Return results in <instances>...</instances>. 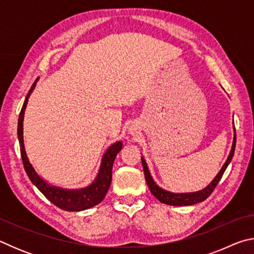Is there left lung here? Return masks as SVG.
I'll return each instance as SVG.
<instances>
[{"label": "left lung", "instance_id": "left-lung-1", "mask_svg": "<svg viewBox=\"0 0 254 254\" xmlns=\"http://www.w3.org/2000/svg\"><path fill=\"white\" fill-rule=\"evenodd\" d=\"M235 143H236V135H235V127H234V137H233V143H232V149L230 151L229 157H227L226 161L220 170V173L216 175L208 186H206L204 189L198 191L194 192H182V194H176V192H170L168 190H165L158 186V185L154 183V180L151 177V174H150L147 162H145L144 158L141 157V160H142V166H143V171H144V177L145 182H147L148 187L151 191V194L159 199L163 204L167 205H173V206H187V205H194L197 203H200V201H204L207 197L212 194L213 190L216 187V185L220 183L223 174L226 170L227 166L231 162L232 158L234 156V150H235Z\"/></svg>", "mask_w": 254, "mask_h": 254}]
</instances>
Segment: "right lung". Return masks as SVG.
Listing matches in <instances>:
<instances>
[{
	"mask_svg": "<svg viewBox=\"0 0 254 254\" xmlns=\"http://www.w3.org/2000/svg\"><path fill=\"white\" fill-rule=\"evenodd\" d=\"M38 80V79H37ZM37 80L30 88L27 94L25 101L23 103L22 109H21L19 121H18V139L20 143L21 158H22L23 167L25 173H27L29 179L39 190L48 198L51 203L67 212H79L87 208H91L93 206L100 204L104 199L107 190L111 186L112 182V168H113V162L115 160L117 154L121 151L123 143L121 141L110 145L105 153L103 154L100 170L94 182L89 186L80 189H65L49 185L46 180L42 179L39 175L36 173V170L30 163L27 152H25L24 143H23V119L24 111L28 104L29 96L31 95L33 88L36 87Z\"/></svg>",
	"mask_w": 254,
	"mask_h": 254,
	"instance_id": "obj_1",
	"label": "right lung"
}]
</instances>
